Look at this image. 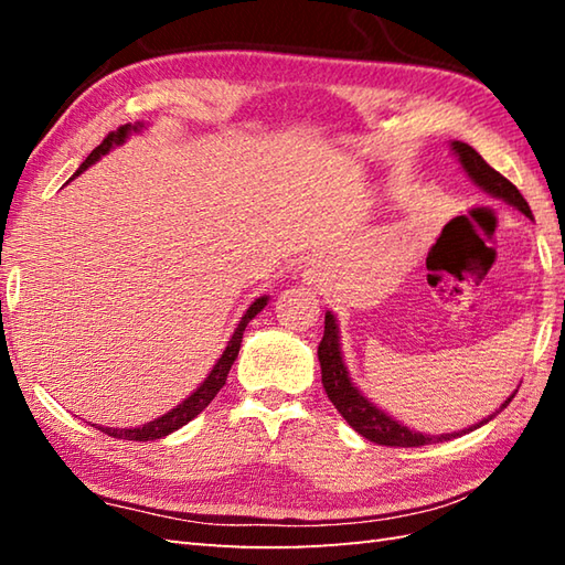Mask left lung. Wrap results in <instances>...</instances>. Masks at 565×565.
Returning <instances> with one entry per match:
<instances>
[{
  "label": "left lung",
  "mask_w": 565,
  "mask_h": 565,
  "mask_svg": "<svg viewBox=\"0 0 565 565\" xmlns=\"http://www.w3.org/2000/svg\"><path fill=\"white\" fill-rule=\"evenodd\" d=\"M451 148L456 154H459V162L463 164V170L478 186L488 191L490 196L508 201L510 206L522 211L526 218H532L530 203L524 201L520 189L514 186L510 179H505L498 170H493V167H490L471 146H466V142L456 140L451 142ZM318 359H320V371H322V388H326L332 405L338 407V413L359 431V435L366 437L369 441L383 444V447H425V444H437V441L461 437L466 431H473L481 425H486L488 419H493L500 411H505L510 401L514 398L512 393L510 398L500 405L498 413H493L488 419H483V423H478L473 427L454 431V435H437V437L419 435V431L407 429L395 423V419L388 417L386 413H381L374 403H369L364 395L352 386V381L347 376V369L342 364L338 322H334L332 313H326V332H322V340L318 344Z\"/></svg>",
  "instance_id": "8db88e82"
}]
</instances>
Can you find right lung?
I'll list each match as a JSON object with an SVG mask.
<instances>
[{
    "instance_id": "obj_1",
    "label": "right lung",
    "mask_w": 565,
    "mask_h": 565,
    "mask_svg": "<svg viewBox=\"0 0 565 565\" xmlns=\"http://www.w3.org/2000/svg\"><path fill=\"white\" fill-rule=\"evenodd\" d=\"M140 128H142L140 124H138V126L126 124V126H118L116 130H111V134L102 140V146L94 148V150L89 152V158L79 164V170L75 172V177H79L84 170H87L89 164L97 162V160L102 158V154L109 152L114 146H121V142L128 138L130 130H140ZM264 306H267V296L257 298V301L247 308V313L243 316V320H239L237 330L233 332L231 342H227L225 352L221 354L218 362H215V366L211 369V374L206 376V381H203L201 386H199L194 393H191L184 403H179V405L174 407V411H170V413L158 417V419H152V423H148V425L136 427V429H114V427H99V429L104 431V435H109V437H114V439L150 441V439L167 437V435H170V431H174V429H179V427H184V425L189 423V419H194V417L203 411V407H206V405L215 398V395H218V391L225 386L227 371H231L233 362L237 359L239 342H243V332H245V328H247V322H249L252 318H255Z\"/></svg>"
}]
</instances>
